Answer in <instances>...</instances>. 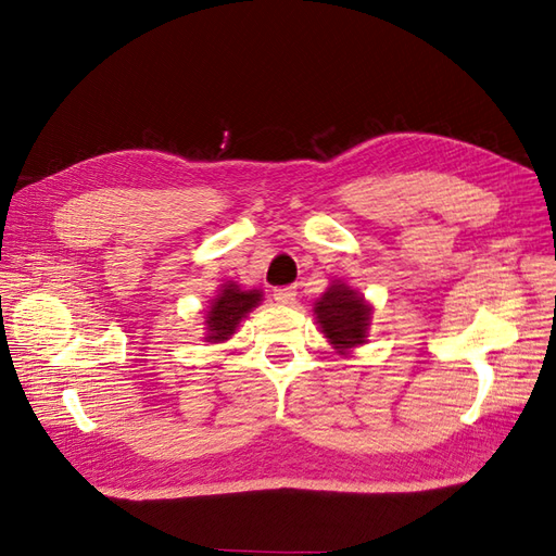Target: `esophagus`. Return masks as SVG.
<instances>
[{"label":"esophagus","instance_id":"34e87169","mask_svg":"<svg viewBox=\"0 0 556 556\" xmlns=\"http://www.w3.org/2000/svg\"><path fill=\"white\" fill-rule=\"evenodd\" d=\"M274 299L278 301V304H294V299H296V290L292 288V285H285V288H276L274 290Z\"/></svg>","mask_w":556,"mask_h":556}]
</instances>
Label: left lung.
Instances as JSON below:
<instances>
[{
	"instance_id": "1",
	"label": "left lung",
	"mask_w": 556,
	"mask_h": 556,
	"mask_svg": "<svg viewBox=\"0 0 556 556\" xmlns=\"http://www.w3.org/2000/svg\"><path fill=\"white\" fill-rule=\"evenodd\" d=\"M315 313L319 327H323V333L339 350H348L364 343L368 319H371V308H368L362 296L355 290H350L348 285H331L325 296L315 304Z\"/></svg>"
}]
</instances>
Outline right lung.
Segmentation results:
<instances>
[{"label": "right lung", "mask_w": 556, "mask_h": 556, "mask_svg": "<svg viewBox=\"0 0 556 556\" xmlns=\"http://www.w3.org/2000/svg\"><path fill=\"white\" fill-rule=\"evenodd\" d=\"M262 301V294L257 290L243 292L239 285H225L223 292L213 299L206 325H208V341H225L239 327L241 319L255 308Z\"/></svg>", "instance_id": "obj_1"}]
</instances>
